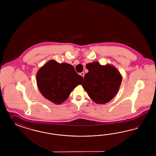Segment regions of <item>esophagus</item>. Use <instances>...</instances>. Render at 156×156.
<instances>
[{
  "instance_id": "1",
  "label": "esophagus",
  "mask_w": 156,
  "mask_h": 156,
  "mask_svg": "<svg viewBox=\"0 0 156 156\" xmlns=\"http://www.w3.org/2000/svg\"><path fill=\"white\" fill-rule=\"evenodd\" d=\"M80 75L82 76L83 78V77H84V76H85V73H84V72H82V73H80Z\"/></svg>"
}]
</instances>
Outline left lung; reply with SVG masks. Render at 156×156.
<instances>
[{"instance_id":"8db88e82","label":"left lung","mask_w":156,"mask_h":156,"mask_svg":"<svg viewBox=\"0 0 156 156\" xmlns=\"http://www.w3.org/2000/svg\"><path fill=\"white\" fill-rule=\"evenodd\" d=\"M86 66L89 72L82 85L84 90L96 104L109 102L117 94L121 83L122 77L119 71L112 65H101L98 62Z\"/></svg>"}]
</instances>
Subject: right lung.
<instances>
[{
	"label": "right lung",
	"instance_id": "right-lung-1",
	"mask_svg": "<svg viewBox=\"0 0 156 156\" xmlns=\"http://www.w3.org/2000/svg\"><path fill=\"white\" fill-rule=\"evenodd\" d=\"M36 78L43 96L57 105L65 102L73 89L83 80L70 64L59 63L55 60H50L41 67Z\"/></svg>",
	"mask_w": 156,
	"mask_h": 156
}]
</instances>
